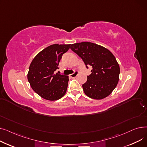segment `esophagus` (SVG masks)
Listing matches in <instances>:
<instances>
[{
    "mask_svg": "<svg viewBox=\"0 0 147 147\" xmlns=\"http://www.w3.org/2000/svg\"><path fill=\"white\" fill-rule=\"evenodd\" d=\"M78 74V72L77 71H75L73 73L69 74V76L71 77V78H76V77L77 76V75Z\"/></svg>",
    "mask_w": 147,
    "mask_h": 147,
    "instance_id": "34e87169",
    "label": "esophagus"
}]
</instances>
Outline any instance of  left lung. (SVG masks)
Returning <instances> with one entry per match:
<instances>
[{
    "label": "left lung",
    "instance_id": "left-lung-1",
    "mask_svg": "<svg viewBox=\"0 0 147 147\" xmlns=\"http://www.w3.org/2000/svg\"><path fill=\"white\" fill-rule=\"evenodd\" d=\"M70 48L82 59L87 68L92 67V73L82 85L84 94L95 99L111 94L120 74V67L113 54L102 46L88 42L72 44Z\"/></svg>",
    "mask_w": 147,
    "mask_h": 147
}]
</instances>
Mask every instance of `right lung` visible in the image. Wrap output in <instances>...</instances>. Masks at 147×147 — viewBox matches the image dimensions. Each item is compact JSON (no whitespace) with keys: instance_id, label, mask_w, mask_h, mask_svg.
<instances>
[{"instance_id":"add662e5","label":"right lung","mask_w":147,"mask_h":147,"mask_svg":"<svg viewBox=\"0 0 147 147\" xmlns=\"http://www.w3.org/2000/svg\"><path fill=\"white\" fill-rule=\"evenodd\" d=\"M71 45L53 44L34 58L29 67L28 81L33 90L42 98L55 101L63 97L68 87V76L55 74L63 54Z\"/></svg>"}]
</instances>
